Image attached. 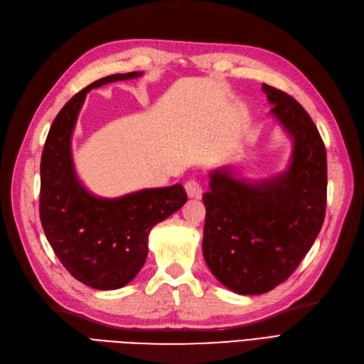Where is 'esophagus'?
<instances>
[{
	"instance_id": "1",
	"label": "esophagus",
	"mask_w": 364,
	"mask_h": 364,
	"mask_svg": "<svg viewBox=\"0 0 364 364\" xmlns=\"http://www.w3.org/2000/svg\"><path fill=\"white\" fill-rule=\"evenodd\" d=\"M185 191H186V194H188V197H191V199H200L202 194H203L202 185L194 179H191V181L185 183Z\"/></svg>"
}]
</instances>
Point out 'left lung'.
<instances>
[{
  "label": "left lung",
  "instance_id": "8db88e82",
  "mask_svg": "<svg viewBox=\"0 0 364 364\" xmlns=\"http://www.w3.org/2000/svg\"><path fill=\"white\" fill-rule=\"evenodd\" d=\"M293 141L289 168L261 182L229 167L209 173L203 194V258L225 287L261 294L289 279L321 232L326 208V150L313 119L294 98L262 83Z\"/></svg>",
  "mask_w": 364,
  "mask_h": 364
}]
</instances>
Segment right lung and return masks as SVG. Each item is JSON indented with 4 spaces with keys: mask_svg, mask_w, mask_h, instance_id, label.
I'll list each match as a JSON object with an SVG mask.
<instances>
[{
    "mask_svg": "<svg viewBox=\"0 0 364 364\" xmlns=\"http://www.w3.org/2000/svg\"><path fill=\"white\" fill-rule=\"evenodd\" d=\"M142 73L112 74L77 92L54 118L41 159L39 214L43 232L63 267L87 287H124L142 269L151 228L186 202L181 183L146 188L117 199L87 191L74 170L71 136L92 87L135 79Z\"/></svg>",
    "mask_w": 364,
    "mask_h": 364,
    "instance_id": "obj_1",
    "label": "right lung"
}]
</instances>
